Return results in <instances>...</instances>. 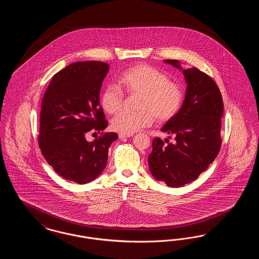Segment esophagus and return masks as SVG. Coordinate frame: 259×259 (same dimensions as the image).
<instances>
[{
    "mask_svg": "<svg viewBox=\"0 0 259 259\" xmlns=\"http://www.w3.org/2000/svg\"><path fill=\"white\" fill-rule=\"evenodd\" d=\"M132 134H130V135H128V134H122V133H120V134H118V137H119V139H126V138H129V137H132Z\"/></svg>",
    "mask_w": 259,
    "mask_h": 259,
    "instance_id": "1",
    "label": "esophagus"
}]
</instances>
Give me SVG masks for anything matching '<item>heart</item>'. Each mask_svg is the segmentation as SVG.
Segmentation results:
<instances>
[{
	"label": "heart",
	"instance_id": "b5f03b06",
	"mask_svg": "<svg viewBox=\"0 0 259 259\" xmlns=\"http://www.w3.org/2000/svg\"><path fill=\"white\" fill-rule=\"evenodd\" d=\"M118 82L129 96L141 98L137 105L138 112H121L111 120V128L116 132L133 134L150 126L155 118L160 123L168 122L183 108V87L147 64H138L126 70ZM100 103L106 112L115 114L123 107V93L116 87H107L101 93Z\"/></svg>",
	"mask_w": 259,
	"mask_h": 259
}]
</instances>
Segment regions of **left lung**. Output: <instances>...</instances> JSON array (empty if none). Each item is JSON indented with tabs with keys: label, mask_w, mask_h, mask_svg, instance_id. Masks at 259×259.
Here are the masks:
<instances>
[{
	"label": "left lung",
	"mask_w": 259,
	"mask_h": 259,
	"mask_svg": "<svg viewBox=\"0 0 259 259\" xmlns=\"http://www.w3.org/2000/svg\"><path fill=\"white\" fill-rule=\"evenodd\" d=\"M164 62L182 70L178 60ZM182 71L187 83L183 108L161 129L174 136L175 143L166 139V145L155 138L148 155L151 175L171 187L195 181L215 159L222 147L223 102L220 88L196 68Z\"/></svg>",
	"instance_id": "1"
}]
</instances>
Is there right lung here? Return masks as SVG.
Instances as JSON below:
<instances>
[{
    "instance_id": "add662e5",
    "label": "right lung",
    "mask_w": 259,
    "mask_h": 259,
    "mask_svg": "<svg viewBox=\"0 0 259 259\" xmlns=\"http://www.w3.org/2000/svg\"><path fill=\"white\" fill-rule=\"evenodd\" d=\"M110 66L76 62L54 74L41 102L38 146L46 160L62 178L84 185L104 171L109 148L118 136L101 133L87 142L89 133L105 130L108 121L99 94Z\"/></svg>"
}]
</instances>
